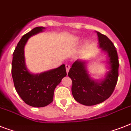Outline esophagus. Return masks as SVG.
<instances>
[{"mask_svg":"<svg viewBox=\"0 0 131 131\" xmlns=\"http://www.w3.org/2000/svg\"><path fill=\"white\" fill-rule=\"evenodd\" d=\"M65 67H66V71H67V72L68 73L69 71V70H70V68H71V67H70V65H69V64H66Z\"/></svg>","mask_w":131,"mask_h":131,"instance_id":"34e87169","label":"esophagus"}]
</instances>
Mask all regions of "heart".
<instances>
[{"label": "heart", "mask_w": 131, "mask_h": 131, "mask_svg": "<svg viewBox=\"0 0 131 131\" xmlns=\"http://www.w3.org/2000/svg\"><path fill=\"white\" fill-rule=\"evenodd\" d=\"M77 40V41H78V39H77V40Z\"/></svg>", "instance_id": "1"}]
</instances>
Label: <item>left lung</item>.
<instances>
[{
  "label": "left lung",
  "instance_id": "1",
  "mask_svg": "<svg viewBox=\"0 0 131 131\" xmlns=\"http://www.w3.org/2000/svg\"><path fill=\"white\" fill-rule=\"evenodd\" d=\"M99 47L108 54L110 71L101 81L91 79L86 69V62L77 60L69 70V77L72 82V96L78 103L92 106L103 103L111 96L118 77V57L116 48L108 37L96 32Z\"/></svg>",
  "mask_w": 131,
  "mask_h": 131
}]
</instances>
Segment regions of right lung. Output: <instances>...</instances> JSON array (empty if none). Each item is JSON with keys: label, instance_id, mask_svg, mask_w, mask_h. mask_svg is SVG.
<instances>
[{"label": "right lung", "instance_id": "obj_1", "mask_svg": "<svg viewBox=\"0 0 131 131\" xmlns=\"http://www.w3.org/2000/svg\"><path fill=\"white\" fill-rule=\"evenodd\" d=\"M45 29L38 26L23 35L13 54L12 77L16 92L26 104L33 107H43L53 101L54 91L67 76L64 64L57 69L34 74L25 64V46L28 38Z\"/></svg>", "mask_w": 131, "mask_h": 131}]
</instances>
